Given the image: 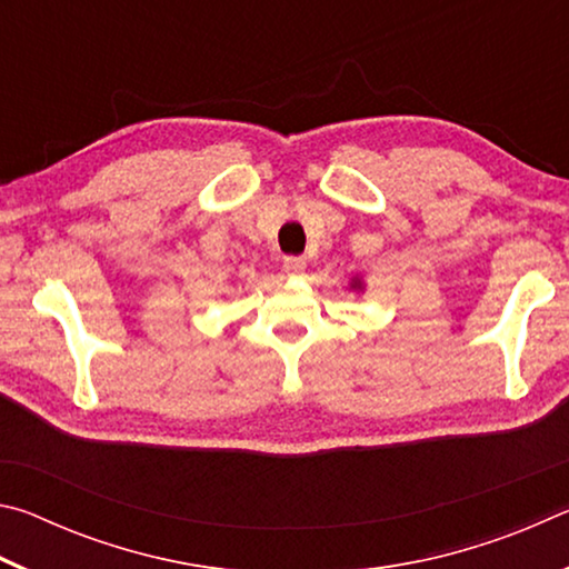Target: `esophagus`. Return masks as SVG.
<instances>
[{
	"label": "esophagus",
	"mask_w": 569,
	"mask_h": 569,
	"mask_svg": "<svg viewBox=\"0 0 569 569\" xmlns=\"http://www.w3.org/2000/svg\"><path fill=\"white\" fill-rule=\"evenodd\" d=\"M283 273L291 276V278H298L306 273V261L303 258H286L283 261Z\"/></svg>",
	"instance_id": "34e87169"
}]
</instances>
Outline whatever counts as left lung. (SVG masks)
Segmentation results:
<instances>
[{"instance_id":"obj_1","label":"left lung","mask_w":569,"mask_h":569,"mask_svg":"<svg viewBox=\"0 0 569 569\" xmlns=\"http://www.w3.org/2000/svg\"><path fill=\"white\" fill-rule=\"evenodd\" d=\"M349 288H351V291H359V293H361V291H363V288H366V286H363V278H359V276H353V278H351V281H349Z\"/></svg>"}]
</instances>
